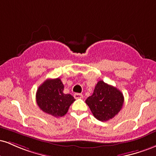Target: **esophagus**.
<instances>
[{
    "mask_svg": "<svg viewBox=\"0 0 156 156\" xmlns=\"http://www.w3.org/2000/svg\"><path fill=\"white\" fill-rule=\"evenodd\" d=\"M83 94H79V93H76V94H74L75 99H81V98H83Z\"/></svg>",
    "mask_w": 156,
    "mask_h": 156,
    "instance_id": "34e87169",
    "label": "esophagus"
}]
</instances>
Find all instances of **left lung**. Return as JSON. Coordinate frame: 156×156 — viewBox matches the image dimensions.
Here are the masks:
<instances>
[{"mask_svg": "<svg viewBox=\"0 0 156 156\" xmlns=\"http://www.w3.org/2000/svg\"><path fill=\"white\" fill-rule=\"evenodd\" d=\"M124 103V97L119 89L100 80L92 95L86 100L94 117L100 121H108L116 116Z\"/></svg>", "mask_w": 156, "mask_h": 156, "instance_id": "1", "label": "left lung"}]
</instances>
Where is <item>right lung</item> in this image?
Returning <instances> with one entry per match:
<instances>
[{"label":"right lung","instance_id":"1","mask_svg":"<svg viewBox=\"0 0 156 156\" xmlns=\"http://www.w3.org/2000/svg\"><path fill=\"white\" fill-rule=\"evenodd\" d=\"M60 78L47 79L39 87L36 101L42 111L55 117H63L76 100L70 94H64Z\"/></svg>","mask_w":156,"mask_h":156}]
</instances>
